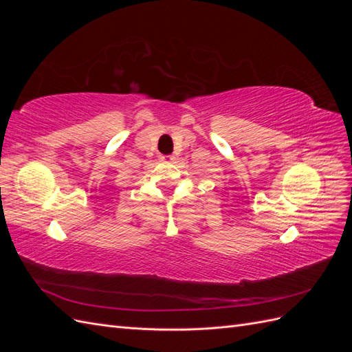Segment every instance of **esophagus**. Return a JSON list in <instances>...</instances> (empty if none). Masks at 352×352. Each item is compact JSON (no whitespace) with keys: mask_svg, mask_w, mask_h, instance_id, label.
Wrapping results in <instances>:
<instances>
[{"mask_svg":"<svg viewBox=\"0 0 352 352\" xmlns=\"http://www.w3.org/2000/svg\"><path fill=\"white\" fill-rule=\"evenodd\" d=\"M160 162H162V163H172V162H175V157L173 155H160Z\"/></svg>","mask_w":352,"mask_h":352,"instance_id":"obj_1","label":"esophagus"}]
</instances>
